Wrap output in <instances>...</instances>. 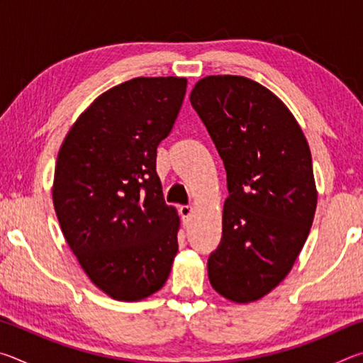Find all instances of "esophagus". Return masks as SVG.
Returning a JSON list of instances; mask_svg holds the SVG:
<instances>
[{"label": "esophagus", "instance_id": "esophagus-1", "mask_svg": "<svg viewBox=\"0 0 363 363\" xmlns=\"http://www.w3.org/2000/svg\"><path fill=\"white\" fill-rule=\"evenodd\" d=\"M179 214H181V218H182L184 223H187L189 218H190V214H192V206H189V205L179 206Z\"/></svg>", "mask_w": 363, "mask_h": 363}]
</instances>
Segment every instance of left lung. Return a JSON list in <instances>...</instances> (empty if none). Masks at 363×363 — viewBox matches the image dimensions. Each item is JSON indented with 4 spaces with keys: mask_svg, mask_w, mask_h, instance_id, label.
I'll return each mask as SVG.
<instances>
[{
    "mask_svg": "<svg viewBox=\"0 0 363 363\" xmlns=\"http://www.w3.org/2000/svg\"><path fill=\"white\" fill-rule=\"evenodd\" d=\"M190 104L223 158V238L208 257L211 286L256 301L290 272L309 235L317 190L309 145L290 110L253 79L206 77Z\"/></svg>",
    "mask_w": 363,
    "mask_h": 363,
    "instance_id": "1",
    "label": "left lung"
}]
</instances>
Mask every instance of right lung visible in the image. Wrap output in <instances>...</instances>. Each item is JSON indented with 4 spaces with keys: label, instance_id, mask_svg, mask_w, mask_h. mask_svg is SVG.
I'll list each match as a JSON object with an SVG mask.
<instances>
[{
    "label": "right lung",
    "instance_id": "obj_1",
    "mask_svg": "<svg viewBox=\"0 0 363 363\" xmlns=\"http://www.w3.org/2000/svg\"><path fill=\"white\" fill-rule=\"evenodd\" d=\"M187 79L133 78L101 94L60 147L52 201L60 229L91 281L139 301L167 281L179 216L164 203L157 147L173 130Z\"/></svg>",
    "mask_w": 363,
    "mask_h": 363
}]
</instances>
